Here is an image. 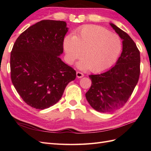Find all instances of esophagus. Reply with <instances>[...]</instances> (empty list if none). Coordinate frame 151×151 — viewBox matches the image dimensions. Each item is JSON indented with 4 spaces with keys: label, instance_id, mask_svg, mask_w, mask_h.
Wrapping results in <instances>:
<instances>
[{
    "label": "esophagus",
    "instance_id": "34e87169",
    "mask_svg": "<svg viewBox=\"0 0 151 151\" xmlns=\"http://www.w3.org/2000/svg\"><path fill=\"white\" fill-rule=\"evenodd\" d=\"M84 76V75L83 73H82L81 72H79V71H77L76 72V76H77V78H82L83 76Z\"/></svg>",
    "mask_w": 151,
    "mask_h": 151
}]
</instances>
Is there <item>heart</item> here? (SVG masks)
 <instances>
[{
	"label": "heart",
	"mask_w": 151,
	"mask_h": 151,
	"mask_svg": "<svg viewBox=\"0 0 151 151\" xmlns=\"http://www.w3.org/2000/svg\"><path fill=\"white\" fill-rule=\"evenodd\" d=\"M121 48L117 35L97 25L86 26L75 36H67L63 41L67 62L71 64L82 55L84 58L77 63V67L94 73L103 71L113 65Z\"/></svg>",
	"instance_id": "1"
}]
</instances>
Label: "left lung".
<instances>
[{"mask_svg":"<svg viewBox=\"0 0 151 151\" xmlns=\"http://www.w3.org/2000/svg\"><path fill=\"white\" fill-rule=\"evenodd\" d=\"M123 40V51L114 66L99 75H91V86L86 93L91 106L102 113L113 111L126 103L138 82L140 53L129 35L110 23Z\"/></svg>","mask_w":151,"mask_h":151,"instance_id":"1","label":"left lung"}]
</instances>
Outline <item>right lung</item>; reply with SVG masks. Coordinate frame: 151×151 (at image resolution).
Returning <instances> with one entry per match:
<instances>
[{
    "label": "right lung",
    "instance_id": "obj_1",
    "mask_svg": "<svg viewBox=\"0 0 151 151\" xmlns=\"http://www.w3.org/2000/svg\"><path fill=\"white\" fill-rule=\"evenodd\" d=\"M65 21L43 20L18 37L10 55L11 79L31 107L44 110L57 103L76 71L62 61Z\"/></svg>",
    "mask_w": 151,
    "mask_h": 151
}]
</instances>
